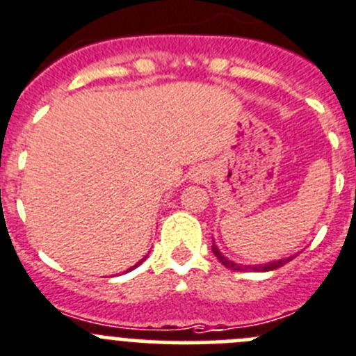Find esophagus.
Segmentation results:
<instances>
[{
  "label": "esophagus",
  "mask_w": 356,
  "mask_h": 356,
  "mask_svg": "<svg viewBox=\"0 0 356 356\" xmlns=\"http://www.w3.org/2000/svg\"><path fill=\"white\" fill-rule=\"evenodd\" d=\"M203 175H205V172H203V168H200V170L193 174V177H195V181H198V179H203Z\"/></svg>",
  "instance_id": "1"
}]
</instances>
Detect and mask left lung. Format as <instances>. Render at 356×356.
I'll return each instance as SVG.
<instances>
[{
    "mask_svg": "<svg viewBox=\"0 0 356 356\" xmlns=\"http://www.w3.org/2000/svg\"><path fill=\"white\" fill-rule=\"evenodd\" d=\"M212 252H213V255L219 259L220 264H224L227 270H233V271H250V270L252 271H273V270H278V268H282V266L287 264L289 261H292V259L296 257V255H291V257H285V259H280V261H273V262H266V264L241 266V264H236L234 261H229L227 257H224V255L219 252V248H217V245H213V243H212Z\"/></svg>",
    "mask_w": 356,
    "mask_h": 356,
    "instance_id": "obj_1",
    "label": "left lung"
}]
</instances>
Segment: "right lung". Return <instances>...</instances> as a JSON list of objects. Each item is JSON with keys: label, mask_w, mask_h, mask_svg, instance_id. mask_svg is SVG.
<instances>
[{"label": "right lung", "mask_w": 356, "mask_h": 356, "mask_svg": "<svg viewBox=\"0 0 356 356\" xmlns=\"http://www.w3.org/2000/svg\"><path fill=\"white\" fill-rule=\"evenodd\" d=\"M146 257H147V255H146ZM146 257H144V259H146ZM144 259H143V261H139V262H137V264H136V266H134V268H137V266H139V264H140V262H144ZM134 268H130V270H134Z\"/></svg>", "instance_id": "1"}]
</instances>
